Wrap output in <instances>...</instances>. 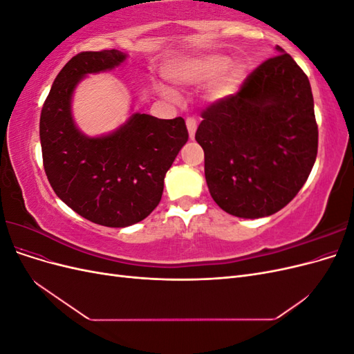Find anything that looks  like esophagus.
I'll list each match as a JSON object with an SVG mask.
<instances>
[{
    "mask_svg": "<svg viewBox=\"0 0 354 354\" xmlns=\"http://www.w3.org/2000/svg\"><path fill=\"white\" fill-rule=\"evenodd\" d=\"M186 125H187V130H189L190 140H194V138H195V133H196V127H198L195 118H187V120H186Z\"/></svg>",
    "mask_w": 354,
    "mask_h": 354,
    "instance_id": "1",
    "label": "esophagus"
}]
</instances>
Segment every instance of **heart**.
Instances as JSON below:
<instances>
[{"mask_svg":"<svg viewBox=\"0 0 354 354\" xmlns=\"http://www.w3.org/2000/svg\"><path fill=\"white\" fill-rule=\"evenodd\" d=\"M221 55H209L203 57L190 59L178 63L168 72V78L177 85H202L214 79L209 94L214 100H223L238 90L243 78V66L233 63ZM162 95L169 100H176V94L169 90H162Z\"/></svg>","mask_w":354,"mask_h":354,"instance_id":"obj_1","label":"heart"}]
</instances>
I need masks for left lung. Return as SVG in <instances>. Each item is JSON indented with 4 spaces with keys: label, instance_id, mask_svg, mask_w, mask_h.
Instances as JSON below:
<instances>
[{
    "label": "left lung",
    "instance_id": "obj_1",
    "mask_svg": "<svg viewBox=\"0 0 354 354\" xmlns=\"http://www.w3.org/2000/svg\"><path fill=\"white\" fill-rule=\"evenodd\" d=\"M238 94L202 112L196 142L217 205L234 217L261 218L291 202L317 155L315 102L307 75L276 46Z\"/></svg>",
    "mask_w": 354,
    "mask_h": 354
}]
</instances>
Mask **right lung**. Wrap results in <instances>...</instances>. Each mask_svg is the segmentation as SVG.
<instances>
[{
  "label": "right lung",
  "mask_w": 354,
  "mask_h": 354,
  "mask_svg": "<svg viewBox=\"0 0 354 354\" xmlns=\"http://www.w3.org/2000/svg\"><path fill=\"white\" fill-rule=\"evenodd\" d=\"M127 57L120 50L73 56L53 82L39 118L42 160L53 190L81 217L106 227L131 226L158 207L167 171L189 138L183 118L159 120L140 112L103 136L90 137L77 127L72 97L78 84Z\"/></svg>",
  "instance_id": "right-lung-1"
}]
</instances>
